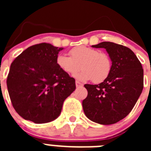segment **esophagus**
Segmentation results:
<instances>
[{
	"instance_id": "obj_1",
	"label": "esophagus",
	"mask_w": 151,
	"mask_h": 151,
	"mask_svg": "<svg viewBox=\"0 0 151 151\" xmlns=\"http://www.w3.org/2000/svg\"><path fill=\"white\" fill-rule=\"evenodd\" d=\"M76 85L77 88H79V87H82V86H83V85H82L81 82H78V81H76Z\"/></svg>"
}]
</instances>
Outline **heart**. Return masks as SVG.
<instances>
[{
  "label": "heart",
  "mask_w": 151,
  "mask_h": 151,
  "mask_svg": "<svg viewBox=\"0 0 151 151\" xmlns=\"http://www.w3.org/2000/svg\"><path fill=\"white\" fill-rule=\"evenodd\" d=\"M70 57L66 54H58L56 58L57 66L63 73L76 75L81 81L92 80L94 83H101L110 76L112 70V60L106 53L88 46L76 47L69 51Z\"/></svg>",
  "instance_id": "heart-1"
}]
</instances>
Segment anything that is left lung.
<instances>
[{
	"label": "left lung",
	"instance_id": "1",
	"mask_svg": "<svg viewBox=\"0 0 151 151\" xmlns=\"http://www.w3.org/2000/svg\"><path fill=\"white\" fill-rule=\"evenodd\" d=\"M105 48L112 60V70L99 85H85L88 96L82 101L85 116L101 125L116 123L132 111L144 87V69L127 47L104 41L92 45Z\"/></svg>",
	"mask_w": 151,
	"mask_h": 151
}]
</instances>
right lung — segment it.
Returning <instances> with one entry per match:
<instances>
[{
  "mask_svg": "<svg viewBox=\"0 0 151 151\" xmlns=\"http://www.w3.org/2000/svg\"><path fill=\"white\" fill-rule=\"evenodd\" d=\"M63 47L41 43L28 47L10 66L6 78L13 108L24 119L46 123L59 116L66 97L76 89L75 79L56 63Z\"/></svg>",
  "mask_w": 151,
  "mask_h": 151,
  "instance_id": "obj_1",
  "label": "right lung"
}]
</instances>
